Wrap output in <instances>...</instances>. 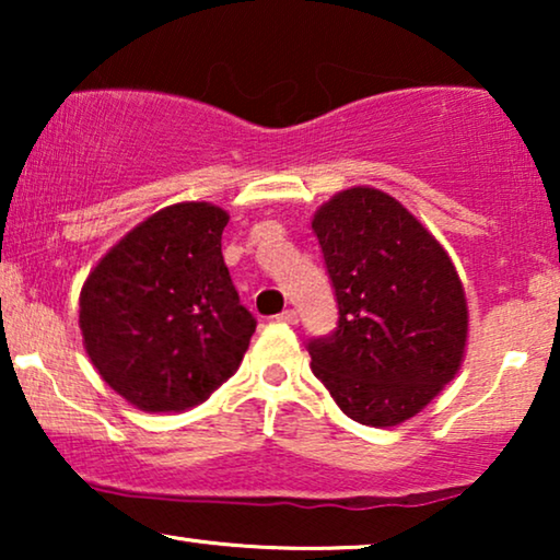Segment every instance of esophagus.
<instances>
[{
  "label": "esophagus",
  "mask_w": 560,
  "mask_h": 560,
  "mask_svg": "<svg viewBox=\"0 0 560 560\" xmlns=\"http://www.w3.org/2000/svg\"><path fill=\"white\" fill-rule=\"evenodd\" d=\"M278 320H282V324H298V311H293V308H288V311H282L280 316H275Z\"/></svg>",
  "instance_id": "1"
}]
</instances>
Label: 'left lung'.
Returning <instances> with one entry per match:
<instances>
[{"label":"left lung","mask_w":560,"mask_h":560,"mask_svg":"<svg viewBox=\"0 0 560 560\" xmlns=\"http://www.w3.org/2000/svg\"><path fill=\"white\" fill-rule=\"evenodd\" d=\"M339 328L308 343L311 370L343 416L389 428L416 418L462 370L469 305L454 262L385 190L354 186L311 219Z\"/></svg>","instance_id":"left-lung-1"}]
</instances>
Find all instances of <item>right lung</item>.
Listing matches in <instances>:
<instances>
[{"instance_id": "obj_1", "label": "right lung", "mask_w": 560, "mask_h": 560, "mask_svg": "<svg viewBox=\"0 0 560 560\" xmlns=\"http://www.w3.org/2000/svg\"><path fill=\"white\" fill-rule=\"evenodd\" d=\"M226 224L221 206H165L129 229L83 282V349L137 410H190L240 370L257 320L221 255Z\"/></svg>"}]
</instances>
